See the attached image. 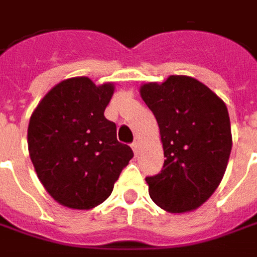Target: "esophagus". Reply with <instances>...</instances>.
Listing matches in <instances>:
<instances>
[{"mask_svg": "<svg viewBox=\"0 0 257 257\" xmlns=\"http://www.w3.org/2000/svg\"><path fill=\"white\" fill-rule=\"evenodd\" d=\"M131 147H132V150H134L135 154H138V150H139V142H138V140H135L134 143L131 145Z\"/></svg>", "mask_w": 257, "mask_h": 257, "instance_id": "obj_1", "label": "esophagus"}]
</instances>
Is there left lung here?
<instances>
[{
  "mask_svg": "<svg viewBox=\"0 0 257 257\" xmlns=\"http://www.w3.org/2000/svg\"><path fill=\"white\" fill-rule=\"evenodd\" d=\"M140 95L158 122L167 158L161 172L146 178L151 199L172 213L195 209L226 172L232 145L226 104L184 75L143 85Z\"/></svg>",
  "mask_w": 257,
  "mask_h": 257,
  "instance_id": "1",
  "label": "left lung"
}]
</instances>
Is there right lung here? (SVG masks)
Listing matches in <instances>:
<instances>
[{
  "instance_id": "1",
  "label": "right lung",
  "mask_w": 257,
  "mask_h": 257,
  "mask_svg": "<svg viewBox=\"0 0 257 257\" xmlns=\"http://www.w3.org/2000/svg\"><path fill=\"white\" fill-rule=\"evenodd\" d=\"M114 86L86 77L62 81L44 96L27 131L29 153L51 197L73 209L106 201L134 157L117 140V125L104 117Z\"/></svg>"
}]
</instances>
